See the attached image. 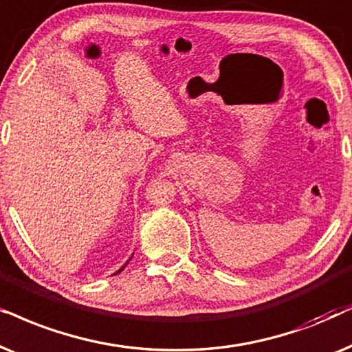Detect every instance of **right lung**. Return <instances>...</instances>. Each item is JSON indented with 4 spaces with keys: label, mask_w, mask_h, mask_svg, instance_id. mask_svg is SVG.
<instances>
[{
    "label": "right lung",
    "mask_w": 352,
    "mask_h": 352,
    "mask_svg": "<svg viewBox=\"0 0 352 352\" xmlns=\"http://www.w3.org/2000/svg\"><path fill=\"white\" fill-rule=\"evenodd\" d=\"M129 261H130V259H129ZM125 265H127V264H125ZM125 265H124V267H120V269H119V270H117V272H116V274H120V272L125 269Z\"/></svg>",
    "instance_id": "right-lung-1"
}]
</instances>
